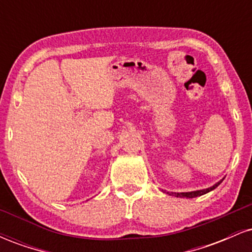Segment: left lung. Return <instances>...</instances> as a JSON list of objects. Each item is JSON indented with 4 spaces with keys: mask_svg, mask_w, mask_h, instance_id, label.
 Listing matches in <instances>:
<instances>
[{
    "mask_svg": "<svg viewBox=\"0 0 252 252\" xmlns=\"http://www.w3.org/2000/svg\"><path fill=\"white\" fill-rule=\"evenodd\" d=\"M224 180V179H221L220 181H218L217 184L213 185V186L209 187V189H199V190H192V192H182V193H169L167 192V194H174L175 196H178V198H195V196H200V195H204L206 194V193L211 192V190H213L217 187L219 186V185L221 184V181Z\"/></svg>",
    "mask_w": 252,
    "mask_h": 252,
    "instance_id": "left-lung-1",
    "label": "left lung"
}]
</instances>
